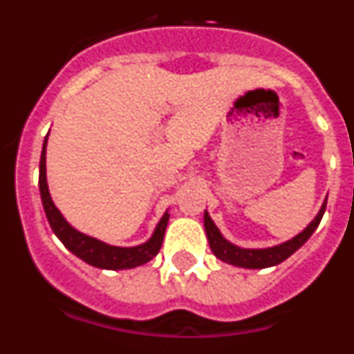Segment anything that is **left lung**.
Masks as SVG:
<instances>
[{
	"label": "left lung",
	"instance_id": "obj_1",
	"mask_svg": "<svg viewBox=\"0 0 354 354\" xmlns=\"http://www.w3.org/2000/svg\"><path fill=\"white\" fill-rule=\"evenodd\" d=\"M324 209H326V202L323 204V207L319 209L317 216H315L314 220L306 225V228H303L298 236H294L292 239L286 241L282 245L270 246V248H241V246L232 245L230 241H227L221 236L220 228L216 227L207 211L204 212L205 236H207L212 253L220 261L237 266V268H246V270H262V268H271V266L280 264L286 259H289L296 250L301 248L306 241H308V237L314 234L315 228L319 227V223H321Z\"/></svg>",
	"mask_w": 354,
	"mask_h": 354
}]
</instances>
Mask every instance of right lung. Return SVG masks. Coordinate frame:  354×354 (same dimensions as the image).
<instances>
[{
  "instance_id": "right-lung-1",
  "label": "right lung",
  "mask_w": 354,
  "mask_h": 354,
  "mask_svg": "<svg viewBox=\"0 0 354 354\" xmlns=\"http://www.w3.org/2000/svg\"><path fill=\"white\" fill-rule=\"evenodd\" d=\"M49 136V133H48ZM48 136L44 140L42 154H40V167H39V187H40V198H42L44 211L48 216V221L51 225L53 232L56 237L64 243L67 250H71L76 257L84 261L86 264L101 268V270H131L136 266H142L145 262L152 261L158 255L159 248L162 245V237L167 230L170 214L168 211L162 214L159 223L156 225L154 234L150 236L149 241L138 246H113L108 245L104 241H99L92 236L80 232L72 227L64 218L58 207L53 202L49 195L48 179H46V147H48Z\"/></svg>"
}]
</instances>
